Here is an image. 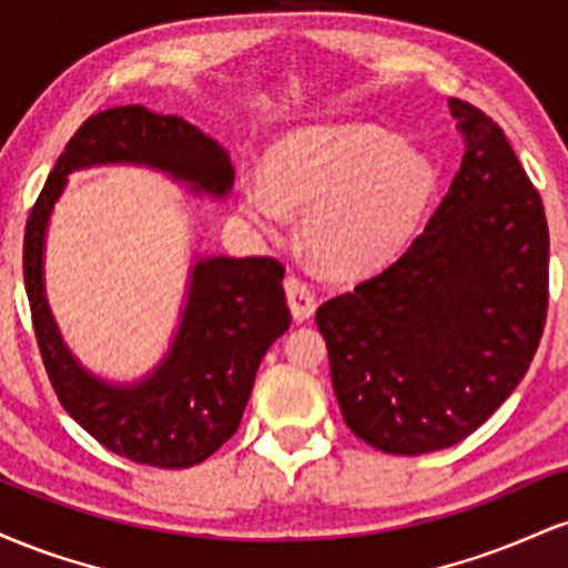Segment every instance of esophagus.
Wrapping results in <instances>:
<instances>
[{
    "label": "esophagus",
    "mask_w": 568,
    "mask_h": 568,
    "mask_svg": "<svg viewBox=\"0 0 568 568\" xmlns=\"http://www.w3.org/2000/svg\"><path fill=\"white\" fill-rule=\"evenodd\" d=\"M285 293H288V304L296 321H310L315 312V293H312L310 283L302 275L285 277Z\"/></svg>",
    "instance_id": "1"
}]
</instances>
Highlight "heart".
Masks as SVG:
<instances>
[{
	"instance_id": "b5f03b06",
	"label": "heart",
	"mask_w": 568,
	"mask_h": 568,
	"mask_svg": "<svg viewBox=\"0 0 568 568\" xmlns=\"http://www.w3.org/2000/svg\"><path fill=\"white\" fill-rule=\"evenodd\" d=\"M266 181L240 192V211L264 234L302 207L304 240L323 266L357 275L395 256L419 226L435 189L427 158L379 128L306 130L266 160Z\"/></svg>"
}]
</instances>
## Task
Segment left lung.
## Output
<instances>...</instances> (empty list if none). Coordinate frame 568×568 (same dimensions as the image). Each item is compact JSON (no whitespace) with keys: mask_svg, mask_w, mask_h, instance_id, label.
<instances>
[{"mask_svg":"<svg viewBox=\"0 0 568 568\" xmlns=\"http://www.w3.org/2000/svg\"><path fill=\"white\" fill-rule=\"evenodd\" d=\"M465 158L393 264L315 321L352 433L419 456L475 433L529 371L547 321L542 197L491 116L452 98Z\"/></svg>","mask_w":568,"mask_h":568,"instance_id":"1","label":"left lung"}]
</instances>
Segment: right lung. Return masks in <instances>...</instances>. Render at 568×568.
I'll use <instances>...</instances> for the list:
<instances>
[{"label": "right lung", "mask_w": 568, "mask_h": 568, "mask_svg": "<svg viewBox=\"0 0 568 568\" xmlns=\"http://www.w3.org/2000/svg\"><path fill=\"white\" fill-rule=\"evenodd\" d=\"M93 162H149L211 194H224L234 171L224 149L181 116L112 106L90 114L71 135L26 221L23 280L31 325L61 406L116 456L160 470H184L216 454L237 433L258 363L288 331L285 266L272 256L200 258L168 361L135 387L93 379L63 347L42 291L50 207L67 175Z\"/></svg>", "instance_id": "right-lung-1"}]
</instances>
